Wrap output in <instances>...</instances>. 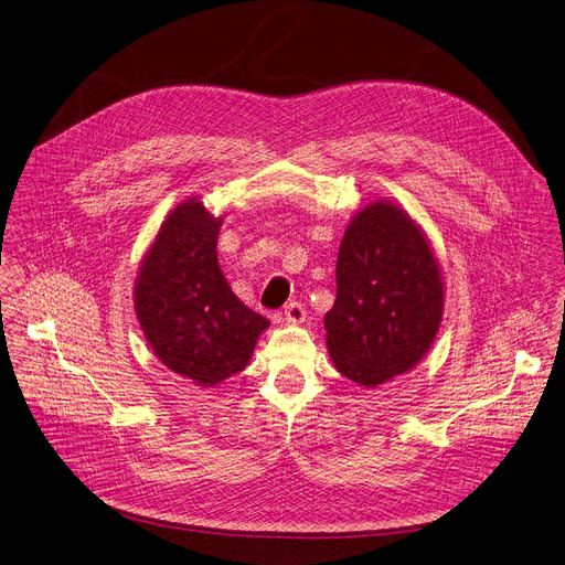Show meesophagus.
Here are the masks:
<instances>
[{
    "instance_id": "obj_1",
    "label": "esophagus",
    "mask_w": 565,
    "mask_h": 565,
    "mask_svg": "<svg viewBox=\"0 0 565 565\" xmlns=\"http://www.w3.org/2000/svg\"><path fill=\"white\" fill-rule=\"evenodd\" d=\"M285 322H289V324H300L302 320H305V307H302V302H298V300H291V302H287L285 305Z\"/></svg>"
}]
</instances>
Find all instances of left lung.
<instances>
[{
	"label": "left lung",
	"mask_w": 565,
	"mask_h": 565,
	"mask_svg": "<svg viewBox=\"0 0 565 565\" xmlns=\"http://www.w3.org/2000/svg\"><path fill=\"white\" fill-rule=\"evenodd\" d=\"M335 285L324 329L344 377L377 386L424 358L441 322L444 285L406 212L380 201L353 216L340 243Z\"/></svg>",
	"instance_id": "left-lung-1"
}]
</instances>
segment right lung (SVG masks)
Instances as JSON below:
<instances>
[{
  "label": "right lung",
  "instance_id": "add662e5",
  "mask_svg": "<svg viewBox=\"0 0 565 565\" xmlns=\"http://www.w3.org/2000/svg\"><path fill=\"white\" fill-rule=\"evenodd\" d=\"M221 218L190 199L170 212L143 258L135 309L159 360L199 386L243 371L269 320L243 305L218 256Z\"/></svg>",
  "mask_w": 565,
  "mask_h": 565
}]
</instances>
